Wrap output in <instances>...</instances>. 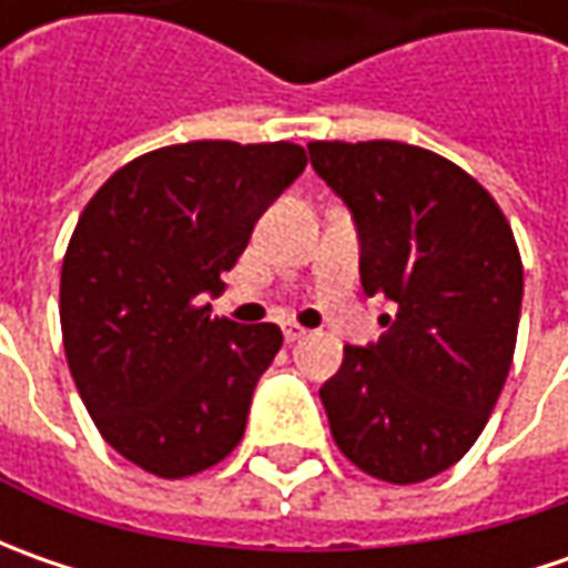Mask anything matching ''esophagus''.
<instances>
[{
	"label": "esophagus",
	"instance_id": "34e87169",
	"mask_svg": "<svg viewBox=\"0 0 568 568\" xmlns=\"http://www.w3.org/2000/svg\"><path fill=\"white\" fill-rule=\"evenodd\" d=\"M303 335H306V328H300L296 322H284V341H287V344H294V341H300Z\"/></svg>",
	"mask_w": 568,
	"mask_h": 568
}]
</instances>
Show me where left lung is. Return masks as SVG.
Here are the masks:
<instances>
[{"label":"left lung","mask_w":568,"mask_h":568,"mask_svg":"<svg viewBox=\"0 0 568 568\" xmlns=\"http://www.w3.org/2000/svg\"><path fill=\"white\" fill-rule=\"evenodd\" d=\"M351 207L366 296L395 303L376 344L344 347L318 388L338 448L388 484L452 468L487 426L515 354L521 255L490 192L404 142H313Z\"/></svg>","instance_id":"obj_1"}]
</instances>
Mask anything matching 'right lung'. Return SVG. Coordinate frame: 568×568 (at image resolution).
I'll list each match as a JSON object with an SVG mask.
<instances>
[{
	"mask_svg": "<svg viewBox=\"0 0 568 568\" xmlns=\"http://www.w3.org/2000/svg\"><path fill=\"white\" fill-rule=\"evenodd\" d=\"M306 170L300 144L186 142L116 170L62 262L65 361L100 436L148 474L189 477L243 439L281 351L272 322L211 316L255 221Z\"/></svg>",
	"mask_w": 568,
	"mask_h": 568,
	"instance_id": "right-lung-1",
	"label": "right lung"
}]
</instances>
